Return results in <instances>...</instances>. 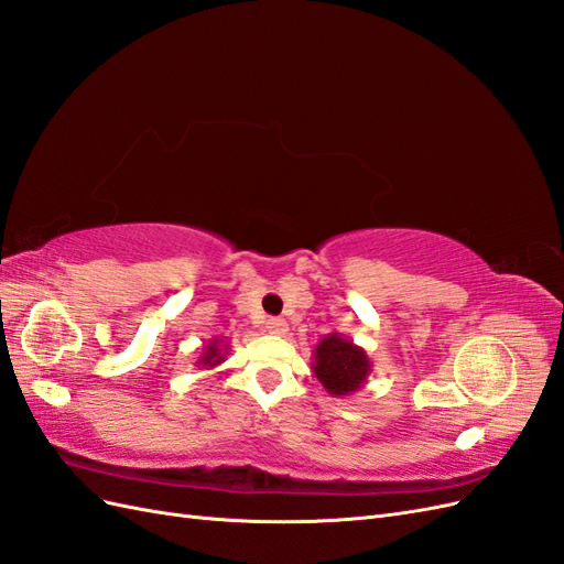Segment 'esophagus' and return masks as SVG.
Masks as SVG:
<instances>
[{
  "instance_id": "esophagus-1",
  "label": "esophagus",
  "mask_w": 564,
  "mask_h": 564,
  "mask_svg": "<svg viewBox=\"0 0 564 564\" xmlns=\"http://www.w3.org/2000/svg\"><path fill=\"white\" fill-rule=\"evenodd\" d=\"M265 332L275 334V336H284L286 334V322L282 317H270L265 322Z\"/></svg>"
}]
</instances>
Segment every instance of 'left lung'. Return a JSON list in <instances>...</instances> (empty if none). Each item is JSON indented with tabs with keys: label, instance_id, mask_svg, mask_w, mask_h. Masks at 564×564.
Returning <instances> with one entry per match:
<instances>
[{
	"label": "left lung",
	"instance_id": "1",
	"mask_svg": "<svg viewBox=\"0 0 564 564\" xmlns=\"http://www.w3.org/2000/svg\"><path fill=\"white\" fill-rule=\"evenodd\" d=\"M313 373L332 398H346L367 386L371 360L365 348L332 332L313 350Z\"/></svg>",
	"mask_w": 564,
	"mask_h": 564
}]
</instances>
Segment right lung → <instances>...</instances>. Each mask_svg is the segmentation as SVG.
I'll return each mask as SVG.
<instances>
[{
  "label": "right lung",
  "instance_id": "1",
  "mask_svg": "<svg viewBox=\"0 0 564 564\" xmlns=\"http://www.w3.org/2000/svg\"><path fill=\"white\" fill-rule=\"evenodd\" d=\"M226 355H228V344L224 338H212L207 346H204V352L197 357V367L204 369H214L220 362H226Z\"/></svg>",
  "mask_w": 564,
  "mask_h": 564
}]
</instances>
